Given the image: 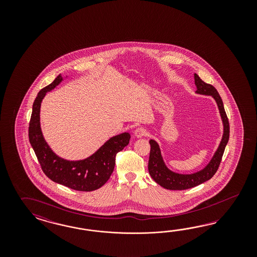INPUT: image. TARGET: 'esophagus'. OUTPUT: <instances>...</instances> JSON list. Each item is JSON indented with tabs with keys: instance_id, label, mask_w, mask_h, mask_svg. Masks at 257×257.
<instances>
[{
	"instance_id": "34e87169",
	"label": "esophagus",
	"mask_w": 257,
	"mask_h": 257,
	"mask_svg": "<svg viewBox=\"0 0 257 257\" xmlns=\"http://www.w3.org/2000/svg\"><path fill=\"white\" fill-rule=\"evenodd\" d=\"M135 136L137 138H143V137L147 136V131L143 127H139L135 130Z\"/></svg>"
}]
</instances>
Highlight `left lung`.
<instances>
[{"label":"left lung","instance_id":"1","mask_svg":"<svg viewBox=\"0 0 257 257\" xmlns=\"http://www.w3.org/2000/svg\"><path fill=\"white\" fill-rule=\"evenodd\" d=\"M194 79L195 85L197 86L196 93L212 96L217 102L218 110L220 113V117L222 119V123H223V136L219 143L218 150L212 157L210 162L207 164V166L203 168L202 171H197L191 174H180L169 170L164 163L158 144L154 140H150L151 151H150V157H149V173L151 177L155 180L158 185H160L166 189L184 190V189L197 187L211 179L218 171L226 145L229 140V135H230L229 120L226 115L223 102L217 89L212 85L203 82L196 73H194Z\"/></svg>","mask_w":257,"mask_h":257}]
</instances>
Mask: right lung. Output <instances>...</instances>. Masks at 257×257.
<instances>
[{
    "mask_svg": "<svg viewBox=\"0 0 257 257\" xmlns=\"http://www.w3.org/2000/svg\"><path fill=\"white\" fill-rule=\"evenodd\" d=\"M63 78L59 74L54 82L39 91L33 103L29 123V141L47 177L57 184L78 191H92L108 181L115 168L116 155L128 145L129 133H122L107 140L92 156L84 160L68 161L49 147L40 128L39 112L41 101L48 91L58 86Z\"/></svg>",
    "mask_w": 257,
    "mask_h": 257,
    "instance_id": "1",
    "label": "right lung"
}]
</instances>
